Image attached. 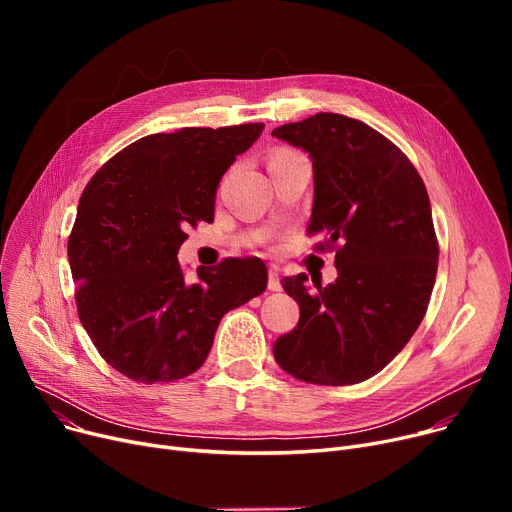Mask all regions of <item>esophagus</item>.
Returning <instances> with one entry per match:
<instances>
[{
    "label": "esophagus",
    "mask_w": 512,
    "mask_h": 512,
    "mask_svg": "<svg viewBox=\"0 0 512 512\" xmlns=\"http://www.w3.org/2000/svg\"><path fill=\"white\" fill-rule=\"evenodd\" d=\"M267 288H270L272 292H280L282 290V284H280V270L276 265L270 267V276H267Z\"/></svg>",
    "instance_id": "obj_1"
}]
</instances>
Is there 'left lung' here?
Instances as JSON below:
<instances>
[{
	"label": "left lung",
	"mask_w": 512,
	"mask_h": 512,
	"mask_svg": "<svg viewBox=\"0 0 512 512\" xmlns=\"http://www.w3.org/2000/svg\"><path fill=\"white\" fill-rule=\"evenodd\" d=\"M309 153V232L336 248V282L315 290L284 278L299 303L297 328L274 342L278 365L319 386H348L382 371L411 340L438 272V240L425 184L409 157L361 120L319 112L274 128Z\"/></svg>",
	"instance_id": "left-lung-1"
}]
</instances>
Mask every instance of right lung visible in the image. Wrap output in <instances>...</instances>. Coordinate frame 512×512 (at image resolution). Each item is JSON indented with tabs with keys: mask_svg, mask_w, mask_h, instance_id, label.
Here are the masks:
<instances>
[{
	"mask_svg": "<svg viewBox=\"0 0 512 512\" xmlns=\"http://www.w3.org/2000/svg\"><path fill=\"white\" fill-rule=\"evenodd\" d=\"M263 124L180 128L134 141L91 178L68 240L80 324L126 378L174 382L207 359L220 319L267 286L261 259H224L186 280V228L213 222L215 193Z\"/></svg>",
	"mask_w": 512,
	"mask_h": 512,
	"instance_id": "right-lung-1",
	"label": "right lung"
}]
</instances>
